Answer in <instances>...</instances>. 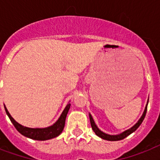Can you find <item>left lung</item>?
Segmentation results:
<instances>
[{"mask_svg": "<svg viewBox=\"0 0 160 160\" xmlns=\"http://www.w3.org/2000/svg\"><path fill=\"white\" fill-rule=\"evenodd\" d=\"M148 103H149V100L147 101V105H146V106H145V109H144V113H143V114H142V116L140 117V119H139V121L137 122L136 124H134L133 127H131L130 129H127V130L124 131L123 133H121V134H115V135H111V134H105V133L102 132L100 129H99V128H98L97 125L95 124V121H94V119H93L92 116H91V114H89V116H90V124H91L92 129L94 130V132H95V134H96L97 136L100 137V138L103 139L109 140V141H117V140H121V139H124V138H126L127 136H129V134H132L133 132L135 131V130H136V129L139 128V125L142 124V122H143V120H144V117H145V114H146Z\"/></svg>", "mask_w": 160, "mask_h": 160, "instance_id": "1", "label": "left lung"}]
</instances>
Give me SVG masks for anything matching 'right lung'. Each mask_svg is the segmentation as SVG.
<instances>
[{"mask_svg":"<svg viewBox=\"0 0 160 160\" xmlns=\"http://www.w3.org/2000/svg\"><path fill=\"white\" fill-rule=\"evenodd\" d=\"M4 107H5V109H6V114L8 115V117L11 119V123L13 124L15 128L22 135L27 137V138H30V139H36V140H47V139L55 138V137H57L58 135H60L61 134V132L63 131V129L65 127V118H66L68 111L70 109V104L68 103L67 105L65 106V109L63 110L62 114H60V118L58 119L57 121L55 122L53 125L46 127V128H41H41L33 129V128H28V127H25L23 125H21L11 117V115L10 114V113H9L5 105H4Z\"/></svg>","mask_w":160,"mask_h":160,"instance_id":"obj_1","label":"right lung"}]
</instances>
